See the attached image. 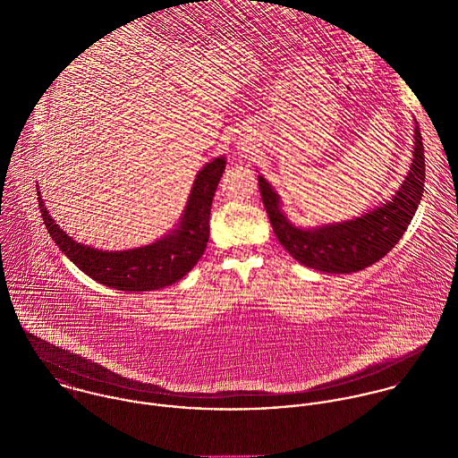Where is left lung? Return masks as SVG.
<instances>
[{
	"instance_id": "8db88e82",
	"label": "left lung",
	"mask_w": 458,
	"mask_h": 458,
	"mask_svg": "<svg viewBox=\"0 0 458 458\" xmlns=\"http://www.w3.org/2000/svg\"><path fill=\"white\" fill-rule=\"evenodd\" d=\"M425 155L420 127H414V151L409 173L392 200L376 209L321 227L300 229L280 209V197L259 176V191L273 233L282 247L303 266L325 273H354L383 259L403 236L423 196Z\"/></svg>"
}]
</instances>
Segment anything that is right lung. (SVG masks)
Returning a JSON list of instances; mask_svg holds the SVG:
<instances>
[{
    "mask_svg": "<svg viewBox=\"0 0 458 458\" xmlns=\"http://www.w3.org/2000/svg\"><path fill=\"white\" fill-rule=\"evenodd\" d=\"M225 169V158L208 162L196 176L183 216L174 231L151 245L107 252L73 242L49 215L37 192L44 224L70 261L93 280L118 291H155L183 278L200 259L209 238V211Z\"/></svg>",
    "mask_w": 458,
    "mask_h": 458,
    "instance_id": "obj_1",
    "label": "right lung"
}]
</instances>
